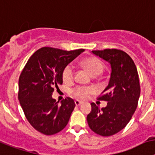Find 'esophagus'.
I'll use <instances>...</instances> for the list:
<instances>
[{"label": "esophagus", "mask_w": 155, "mask_h": 155, "mask_svg": "<svg viewBox=\"0 0 155 155\" xmlns=\"http://www.w3.org/2000/svg\"><path fill=\"white\" fill-rule=\"evenodd\" d=\"M75 104H76V106H80L83 104V101H80L79 100H76L75 101Z\"/></svg>", "instance_id": "obj_1"}]
</instances>
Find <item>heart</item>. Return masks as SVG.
Instances as JSON below:
<instances>
[{
	"label": "heart",
	"mask_w": 155,
	"mask_h": 155,
	"mask_svg": "<svg viewBox=\"0 0 155 155\" xmlns=\"http://www.w3.org/2000/svg\"><path fill=\"white\" fill-rule=\"evenodd\" d=\"M82 64L92 76L100 75L104 70L103 63L97 58H88L82 61ZM63 81L64 83H71L74 78V68L71 64H67L62 71ZM94 92V89L91 87H76L72 91L74 97L79 99H86L91 94Z\"/></svg>",
	"instance_id": "obj_1"
}]
</instances>
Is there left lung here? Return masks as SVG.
Returning <instances> with one entry per match:
<instances>
[{
  "mask_svg": "<svg viewBox=\"0 0 155 155\" xmlns=\"http://www.w3.org/2000/svg\"><path fill=\"white\" fill-rule=\"evenodd\" d=\"M111 65L108 85L98 100L107 101L101 108L91 103L87 119L91 130L103 137H109L124 129L135 112L140 94L137 67L133 59L121 50L92 51Z\"/></svg>",
  "mask_w": 155,
  "mask_h": 155,
  "instance_id": "1",
  "label": "left lung"
}]
</instances>
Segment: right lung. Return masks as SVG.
<instances>
[{"instance_id": "right-lung-1", "label": "right lung", "mask_w": 155, "mask_h": 155, "mask_svg": "<svg viewBox=\"0 0 155 155\" xmlns=\"http://www.w3.org/2000/svg\"><path fill=\"white\" fill-rule=\"evenodd\" d=\"M83 51L45 47L37 50L24 67L18 79V100L31 126L41 134L53 135L68 124L75 102L67 97L59 104L52 94L62 84L64 67Z\"/></svg>"}]
</instances>
